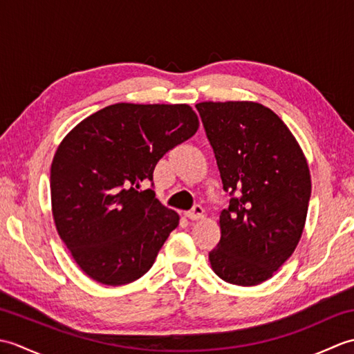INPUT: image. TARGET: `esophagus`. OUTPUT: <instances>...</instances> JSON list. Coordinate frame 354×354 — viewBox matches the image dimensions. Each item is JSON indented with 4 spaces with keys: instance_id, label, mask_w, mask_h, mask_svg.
Segmentation results:
<instances>
[{
    "instance_id": "esophagus-1",
    "label": "esophagus",
    "mask_w": 354,
    "mask_h": 354,
    "mask_svg": "<svg viewBox=\"0 0 354 354\" xmlns=\"http://www.w3.org/2000/svg\"><path fill=\"white\" fill-rule=\"evenodd\" d=\"M187 219L189 221H199L202 216H204V208H202L201 205H194L190 212H187L185 214H184Z\"/></svg>"
}]
</instances>
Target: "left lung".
Returning a JSON list of instances; mask_svg holds the SVG:
<instances>
[{"label":"left lung","mask_w":354,"mask_h":354,"mask_svg":"<svg viewBox=\"0 0 354 354\" xmlns=\"http://www.w3.org/2000/svg\"><path fill=\"white\" fill-rule=\"evenodd\" d=\"M196 109L230 194L209 263L227 283L260 284L301 239L312 190L309 165L289 127L260 103L202 102Z\"/></svg>","instance_id":"1"}]
</instances>
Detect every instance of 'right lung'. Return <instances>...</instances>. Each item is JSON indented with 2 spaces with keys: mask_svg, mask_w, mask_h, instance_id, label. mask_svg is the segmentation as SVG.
<instances>
[{
  "mask_svg": "<svg viewBox=\"0 0 354 354\" xmlns=\"http://www.w3.org/2000/svg\"><path fill=\"white\" fill-rule=\"evenodd\" d=\"M198 127L189 104L115 103L86 117L59 145L50 173L53 217L93 280L122 286L152 268L179 216L141 187Z\"/></svg>",
  "mask_w": 354,
  "mask_h": 354,
  "instance_id": "obj_1",
  "label": "right lung"
}]
</instances>
